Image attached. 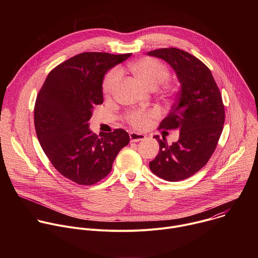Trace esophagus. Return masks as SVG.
<instances>
[{"instance_id": "obj_1", "label": "esophagus", "mask_w": 258, "mask_h": 258, "mask_svg": "<svg viewBox=\"0 0 258 258\" xmlns=\"http://www.w3.org/2000/svg\"><path fill=\"white\" fill-rule=\"evenodd\" d=\"M130 139H131L132 143H137V142H140V141H144L146 139V137L143 134L133 132V133L130 134Z\"/></svg>"}]
</instances>
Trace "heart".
Here are the masks:
<instances>
[{"label":"heart","instance_id":"1","mask_svg":"<svg viewBox=\"0 0 258 258\" xmlns=\"http://www.w3.org/2000/svg\"><path fill=\"white\" fill-rule=\"evenodd\" d=\"M130 70L134 77L149 90H156L169 76L167 67L159 60L151 57L142 58L130 64ZM120 79L118 69H113L105 77L103 83V91L106 95H112L116 89ZM163 92L170 93L171 85L165 83ZM158 113L154 110L151 111H133L127 114L128 122L136 128H144L150 123V120L157 117Z\"/></svg>","mask_w":258,"mask_h":258}]
</instances>
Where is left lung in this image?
<instances>
[{
  "label": "left lung",
  "instance_id": "1",
  "mask_svg": "<svg viewBox=\"0 0 258 258\" xmlns=\"http://www.w3.org/2000/svg\"><path fill=\"white\" fill-rule=\"evenodd\" d=\"M147 54L166 61L180 84L175 103L158 127L177 128L179 139L168 146L154 136L159 153L149 162L157 176L178 181L199 171L213 154L225 123V106L211 71L195 56L176 48Z\"/></svg>",
  "mask_w": 258,
  "mask_h": 258
}]
</instances>
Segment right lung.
<instances>
[{
  "instance_id": "1",
  "label": "right lung",
  "mask_w": 258,
  "mask_h": 258,
  "mask_svg": "<svg viewBox=\"0 0 258 258\" xmlns=\"http://www.w3.org/2000/svg\"><path fill=\"white\" fill-rule=\"evenodd\" d=\"M132 54L85 52L50 71L34 105V126L53 166L66 178L91 186L112 169L128 134L114 130L101 138L90 128L96 105L103 103L106 72Z\"/></svg>"
}]
</instances>
